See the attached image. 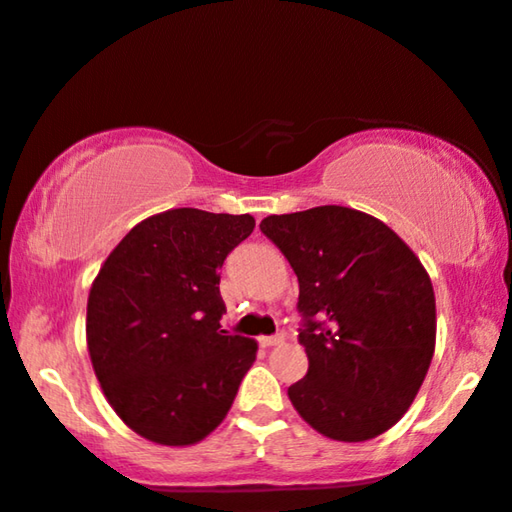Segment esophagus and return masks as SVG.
I'll return each instance as SVG.
<instances>
[{
  "label": "esophagus",
  "instance_id": "esophagus-1",
  "mask_svg": "<svg viewBox=\"0 0 512 512\" xmlns=\"http://www.w3.org/2000/svg\"><path fill=\"white\" fill-rule=\"evenodd\" d=\"M280 343H283V336H259V345L262 348H276Z\"/></svg>",
  "mask_w": 512,
  "mask_h": 512
}]
</instances>
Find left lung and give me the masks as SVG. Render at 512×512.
Returning <instances> with one entry per match:
<instances>
[{
  "mask_svg": "<svg viewBox=\"0 0 512 512\" xmlns=\"http://www.w3.org/2000/svg\"><path fill=\"white\" fill-rule=\"evenodd\" d=\"M259 229L299 280L308 373L287 390L318 434L362 443L392 429L427 376L436 299L397 232L348 206L269 215Z\"/></svg>",
  "mask_w": 512,
  "mask_h": 512,
  "instance_id": "left-lung-1",
  "label": "left lung"
}]
</instances>
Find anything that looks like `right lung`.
Here are the masks:
<instances>
[{
	"mask_svg": "<svg viewBox=\"0 0 512 512\" xmlns=\"http://www.w3.org/2000/svg\"><path fill=\"white\" fill-rule=\"evenodd\" d=\"M253 215L171 208L129 229L92 280L85 338L115 415L150 443L185 448L220 427L257 341L220 329L225 257Z\"/></svg>",
	"mask_w": 512,
	"mask_h": 512,
	"instance_id": "right-lung-1",
	"label": "right lung"
}]
</instances>
